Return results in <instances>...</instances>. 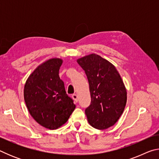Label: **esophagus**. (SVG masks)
I'll return each instance as SVG.
<instances>
[{
	"instance_id": "esophagus-1",
	"label": "esophagus",
	"mask_w": 159,
	"mask_h": 159,
	"mask_svg": "<svg viewBox=\"0 0 159 159\" xmlns=\"http://www.w3.org/2000/svg\"><path fill=\"white\" fill-rule=\"evenodd\" d=\"M71 97H72V98H73V99L75 102H78V96H77L76 94H73Z\"/></svg>"
}]
</instances>
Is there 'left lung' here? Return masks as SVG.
<instances>
[{
	"label": "left lung",
	"instance_id": "left-lung-1",
	"mask_svg": "<svg viewBox=\"0 0 159 159\" xmlns=\"http://www.w3.org/2000/svg\"><path fill=\"white\" fill-rule=\"evenodd\" d=\"M87 76L91 97L85 110L88 123L104 130L114 125L124 111L127 93L116 69L106 60L91 54L77 60Z\"/></svg>",
	"mask_w": 159,
	"mask_h": 159
}]
</instances>
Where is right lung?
<instances>
[{
  "label": "right lung",
  "instance_id": "1",
  "mask_svg": "<svg viewBox=\"0 0 159 159\" xmlns=\"http://www.w3.org/2000/svg\"><path fill=\"white\" fill-rule=\"evenodd\" d=\"M61 59H50L28 78L24 97L29 113L37 123L55 130L64 124L76 108L59 76Z\"/></svg>",
  "mask_w": 159,
  "mask_h": 159
}]
</instances>
